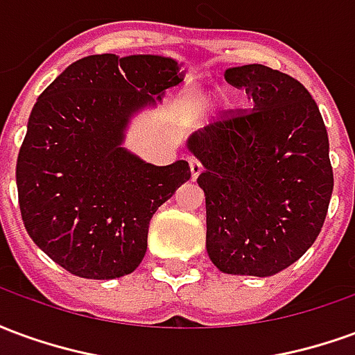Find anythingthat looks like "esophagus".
<instances>
[{"label": "esophagus", "mask_w": 355, "mask_h": 355, "mask_svg": "<svg viewBox=\"0 0 355 355\" xmlns=\"http://www.w3.org/2000/svg\"><path fill=\"white\" fill-rule=\"evenodd\" d=\"M190 175H192V178L196 180V178L200 177V173L203 171V165H201L200 159H190Z\"/></svg>", "instance_id": "34e87169"}]
</instances>
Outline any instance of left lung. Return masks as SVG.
I'll return each mask as SVG.
<instances>
[{
    "instance_id": "obj_1",
    "label": "left lung",
    "mask_w": 355,
    "mask_h": 355,
    "mask_svg": "<svg viewBox=\"0 0 355 355\" xmlns=\"http://www.w3.org/2000/svg\"><path fill=\"white\" fill-rule=\"evenodd\" d=\"M251 110H228L188 139L203 165L207 253L224 274L266 277L312 247L333 193L329 137L306 87L262 64L228 68Z\"/></svg>"
}]
</instances>
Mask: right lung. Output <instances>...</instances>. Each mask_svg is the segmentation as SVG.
<instances>
[{
	"label": "right lung",
	"instance_id": "right-lung-1",
	"mask_svg": "<svg viewBox=\"0 0 355 355\" xmlns=\"http://www.w3.org/2000/svg\"><path fill=\"white\" fill-rule=\"evenodd\" d=\"M184 80L157 55H91L66 68L32 108L17 159L22 223L58 266L85 279L137 270L159 205L190 178L184 159L157 167L121 142L132 114Z\"/></svg>",
	"mask_w": 355,
	"mask_h": 355
}]
</instances>
